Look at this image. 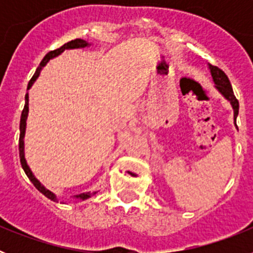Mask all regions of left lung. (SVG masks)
<instances>
[{
    "label": "left lung",
    "mask_w": 253,
    "mask_h": 253,
    "mask_svg": "<svg viewBox=\"0 0 253 253\" xmlns=\"http://www.w3.org/2000/svg\"><path fill=\"white\" fill-rule=\"evenodd\" d=\"M209 69H210V73H211V77H213L214 84H215V88L219 91V92L222 93L223 97H224L225 100H228V101L231 102L232 107H233L234 124H236L237 115H238V110H240V104H238V100H237L236 96H234L231 82H229V80H228L227 75L223 72L222 69L218 68V67L209 64Z\"/></svg>",
    "instance_id": "obj_1"
}]
</instances>
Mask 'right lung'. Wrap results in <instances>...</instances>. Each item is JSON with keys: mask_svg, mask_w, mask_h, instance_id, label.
Returning <instances> with one entry per match:
<instances>
[{"mask_svg": "<svg viewBox=\"0 0 253 253\" xmlns=\"http://www.w3.org/2000/svg\"><path fill=\"white\" fill-rule=\"evenodd\" d=\"M90 45L91 44L88 43V42H86V40L75 39V40H71V42H68V43H66L64 45L60 46V48L55 49V50L49 51L48 54L43 58L42 63H40V66L37 68L34 76H33L30 81H29L28 90H30V87L33 86V84L37 81V78L39 77V75H40V71L43 69V67L48 63L49 60L53 59V58H55V57H58L59 54H62V53H63L64 50H67V49H81V48H86V46H90ZM28 114H29V93H26L25 95V106H24V110H22V113H21V119H20V139H19L20 162H21L22 169H24V171H25V173H26V176L29 177V180H30L33 184H34V186L39 190L40 193L43 194V195H45L48 199H50V200H53V202H58V199H57V196H55V194L51 193L50 190L45 189L43 185L40 184V181L38 180V178L34 176V173L31 172L30 167L28 166V162H26V160H25V152H24V137H25L26 119H28ZM96 193H97V191H95V193H90V191H88V193L78 194V195H75L73 198L77 199V200H86V199H88V198H91L92 195H95Z\"/></svg>", "mask_w": 253, "mask_h": 253, "instance_id": "obj_1", "label": "right lung"}]
</instances>
